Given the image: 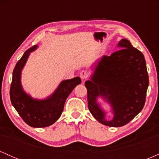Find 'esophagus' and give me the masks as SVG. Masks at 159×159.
<instances>
[{
  "label": "esophagus",
  "mask_w": 159,
  "mask_h": 159,
  "mask_svg": "<svg viewBox=\"0 0 159 159\" xmlns=\"http://www.w3.org/2000/svg\"><path fill=\"white\" fill-rule=\"evenodd\" d=\"M80 77H81L82 80L87 79V78H88V73H87L86 71H81V72H80Z\"/></svg>",
  "instance_id": "esophagus-1"
}]
</instances>
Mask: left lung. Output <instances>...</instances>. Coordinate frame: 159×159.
I'll return each mask as SVG.
<instances>
[{
  "instance_id": "8db88e82",
  "label": "left lung",
  "mask_w": 159,
  "mask_h": 159,
  "mask_svg": "<svg viewBox=\"0 0 159 159\" xmlns=\"http://www.w3.org/2000/svg\"><path fill=\"white\" fill-rule=\"evenodd\" d=\"M118 46L121 49L99 60L91 80L85 82L90 113L99 123L111 127L126 125L142 111L149 85L143 54L125 39ZM98 95L107 98L113 107L115 117L111 121L104 120L96 103Z\"/></svg>"
}]
</instances>
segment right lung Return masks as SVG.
Segmentation results:
<instances>
[{"label":"right lung","mask_w":159,"mask_h":159,"mask_svg":"<svg viewBox=\"0 0 159 159\" xmlns=\"http://www.w3.org/2000/svg\"><path fill=\"white\" fill-rule=\"evenodd\" d=\"M36 47L34 45L27 49L16 63L12 72L10 96L12 105L27 125L34 128H43L52 125L61 116L66 99L75 87L81 84V80L79 77L66 80L61 82L54 94L47 99H33L22 90L21 72L30 52Z\"/></svg>","instance_id":"1"}]
</instances>
